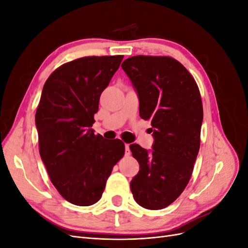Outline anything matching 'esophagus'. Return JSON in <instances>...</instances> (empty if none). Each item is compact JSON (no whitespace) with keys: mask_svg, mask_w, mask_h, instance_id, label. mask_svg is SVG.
Segmentation results:
<instances>
[{"mask_svg":"<svg viewBox=\"0 0 248 248\" xmlns=\"http://www.w3.org/2000/svg\"><path fill=\"white\" fill-rule=\"evenodd\" d=\"M130 148H129V145H125V155L126 156H129L130 155Z\"/></svg>","mask_w":248,"mask_h":248,"instance_id":"obj_1","label":"esophagus"}]
</instances>
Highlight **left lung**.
I'll return each mask as SVG.
<instances>
[{
	"label": "left lung",
	"instance_id": "8db88e82",
	"mask_svg": "<svg viewBox=\"0 0 248 248\" xmlns=\"http://www.w3.org/2000/svg\"><path fill=\"white\" fill-rule=\"evenodd\" d=\"M122 68L140 99V116L151 120V152L130 145L140 170L130 182L134 200L150 210L176 201L188 184L201 144L202 103L193 77L176 59L134 56Z\"/></svg>",
	"mask_w": 248,
	"mask_h": 248
}]
</instances>
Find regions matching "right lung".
Returning <instances> with one entry per match:
<instances>
[{
	"mask_svg": "<svg viewBox=\"0 0 248 248\" xmlns=\"http://www.w3.org/2000/svg\"><path fill=\"white\" fill-rule=\"evenodd\" d=\"M124 56L84 57L52 72L43 86L36 110L39 153L51 183L77 206L98 202L125 145L108 144L94 134L100 95Z\"/></svg>",
	"mask_w": 248,
	"mask_h": 248,
	"instance_id": "1",
	"label": "right lung"
}]
</instances>
